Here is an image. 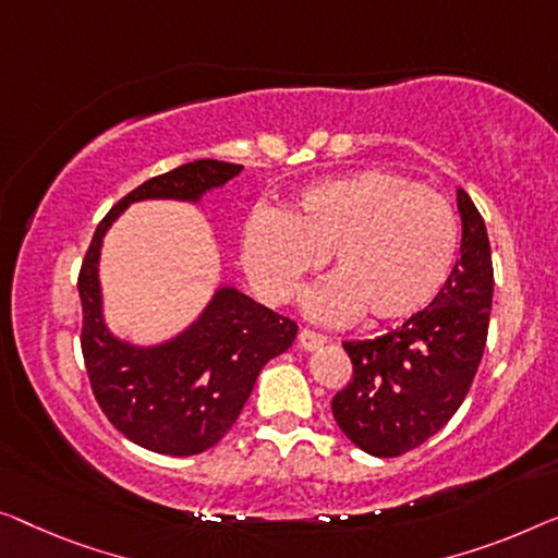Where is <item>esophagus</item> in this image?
<instances>
[{
    "mask_svg": "<svg viewBox=\"0 0 558 558\" xmlns=\"http://www.w3.org/2000/svg\"><path fill=\"white\" fill-rule=\"evenodd\" d=\"M298 340H301V345L305 348V351H313V348H318V345L326 343L328 338L323 336V332H315L311 328H303L301 332H298Z\"/></svg>",
    "mask_w": 558,
    "mask_h": 558,
    "instance_id": "obj_1",
    "label": "esophagus"
}]
</instances>
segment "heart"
Segmentation results:
<instances>
[{"instance_id": "heart-1", "label": "heart", "mask_w": 558, "mask_h": 558, "mask_svg": "<svg viewBox=\"0 0 558 558\" xmlns=\"http://www.w3.org/2000/svg\"><path fill=\"white\" fill-rule=\"evenodd\" d=\"M459 253V220L436 190L390 170H363L305 190L286 213L257 210L243 263L268 301H290L330 255L336 280L311 298L326 323L405 320L434 303Z\"/></svg>"}]
</instances>
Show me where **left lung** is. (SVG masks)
Segmentation results:
<instances>
[{
	"label": "left lung",
	"mask_w": 558,
	"mask_h": 558,
	"mask_svg": "<svg viewBox=\"0 0 558 558\" xmlns=\"http://www.w3.org/2000/svg\"><path fill=\"white\" fill-rule=\"evenodd\" d=\"M461 257L434 303L401 328L343 343L353 378L332 396L340 430L378 459L418 448L461 409L488 336L494 263L478 207L459 187Z\"/></svg>",
	"instance_id": "8db88e82"
}]
</instances>
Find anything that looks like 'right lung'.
<instances>
[{
	"label": "right lung",
	"instance_id": "add662e5",
	"mask_svg": "<svg viewBox=\"0 0 558 558\" xmlns=\"http://www.w3.org/2000/svg\"><path fill=\"white\" fill-rule=\"evenodd\" d=\"M243 165L195 160L180 165L124 195L99 220L82 260L77 290L82 301L80 345L95 401L107 421L132 444L155 453L195 456L218 444L255 386L257 373L286 353L298 323L222 288L193 328L157 348H132L112 338L99 313L97 260L105 230L137 199H197L226 185Z\"/></svg>",
	"mask_w": 558,
	"mask_h": 558
}]
</instances>
